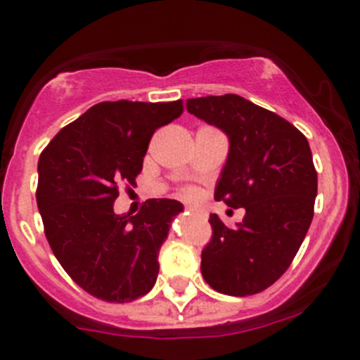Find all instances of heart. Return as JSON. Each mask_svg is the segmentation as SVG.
I'll return each mask as SVG.
<instances>
[{
	"label": "heart",
	"mask_w": 360,
	"mask_h": 360,
	"mask_svg": "<svg viewBox=\"0 0 360 360\" xmlns=\"http://www.w3.org/2000/svg\"><path fill=\"white\" fill-rule=\"evenodd\" d=\"M181 195H183V197L186 198V200H197V198H198V193H197V191H195V190H191V188H188V190H184Z\"/></svg>",
	"instance_id": "b5f03b06"
}]
</instances>
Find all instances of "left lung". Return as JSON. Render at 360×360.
<instances>
[{"label": "left lung", "mask_w": 360, "mask_h": 360, "mask_svg": "<svg viewBox=\"0 0 360 360\" xmlns=\"http://www.w3.org/2000/svg\"><path fill=\"white\" fill-rule=\"evenodd\" d=\"M186 109L229 137L214 198L246 209L237 229L211 214L202 276L219 294H258L290 267L311 225L319 179L308 139L239 95L190 98Z\"/></svg>", "instance_id": "left-lung-1"}]
</instances>
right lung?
I'll return each mask as SVG.
<instances>
[{
	"label": "right lung",
	"instance_id": "add662e5",
	"mask_svg": "<svg viewBox=\"0 0 360 360\" xmlns=\"http://www.w3.org/2000/svg\"><path fill=\"white\" fill-rule=\"evenodd\" d=\"M183 114V102H102L63 128L38 160L37 204L45 237L80 288L131 302L156 283L158 253L183 204L149 198L139 214H116L123 183L135 186L149 141Z\"/></svg>",
	"mask_w": 360,
	"mask_h": 360
}]
</instances>
